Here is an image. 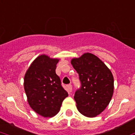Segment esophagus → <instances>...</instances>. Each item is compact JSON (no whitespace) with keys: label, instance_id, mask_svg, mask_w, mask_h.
I'll list each match as a JSON object with an SVG mask.
<instances>
[{"label":"esophagus","instance_id":"obj_1","mask_svg":"<svg viewBox=\"0 0 135 135\" xmlns=\"http://www.w3.org/2000/svg\"><path fill=\"white\" fill-rule=\"evenodd\" d=\"M67 90L69 93H71L72 91V86H71V84H69V85H67Z\"/></svg>","mask_w":135,"mask_h":135}]
</instances>
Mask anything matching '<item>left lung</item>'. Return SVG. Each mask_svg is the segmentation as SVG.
<instances>
[{"mask_svg": "<svg viewBox=\"0 0 135 135\" xmlns=\"http://www.w3.org/2000/svg\"><path fill=\"white\" fill-rule=\"evenodd\" d=\"M79 74L81 86L75 92L76 107L81 114L94 117L110 102L114 92V77L110 69L97 56L85 53L71 61Z\"/></svg>", "mask_w": 135, "mask_h": 135, "instance_id": "left-lung-1", "label": "left lung"}]
</instances>
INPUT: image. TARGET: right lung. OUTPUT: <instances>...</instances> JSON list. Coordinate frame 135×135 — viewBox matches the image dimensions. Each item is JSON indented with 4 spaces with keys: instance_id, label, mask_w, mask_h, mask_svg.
Instances as JSON below:
<instances>
[{
    "instance_id": "add662e5",
    "label": "right lung",
    "mask_w": 135,
    "mask_h": 135,
    "mask_svg": "<svg viewBox=\"0 0 135 135\" xmlns=\"http://www.w3.org/2000/svg\"><path fill=\"white\" fill-rule=\"evenodd\" d=\"M59 59L46 54L31 63L24 76V89L30 107L44 117H54L59 112L68 93L56 74Z\"/></svg>"
}]
</instances>
